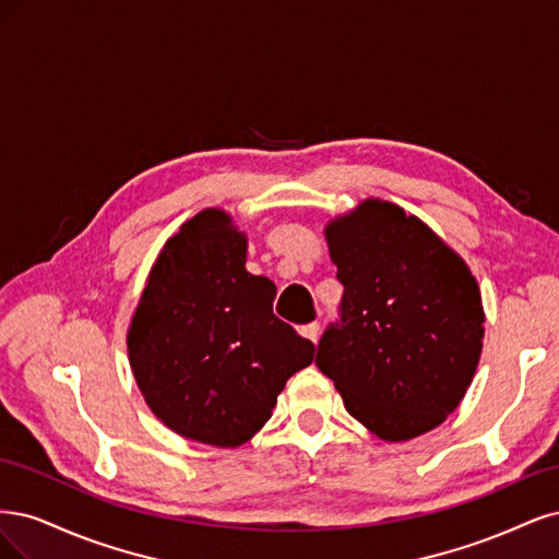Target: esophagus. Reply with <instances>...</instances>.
<instances>
[{
	"instance_id": "34e87169",
	"label": "esophagus",
	"mask_w": 559,
	"mask_h": 559,
	"mask_svg": "<svg viewBox=\"0 0 559 559\" xmlns=\"http://www.w3.org/2000/svg\"><path fill=\"white\" fill-rule=\"evenodd\" d=\"M299 334H301V336H306L309 341H313V344H316L318 336H320V325H318V322H309V325L299 328Z\"/></svg>"
}]
</instances>
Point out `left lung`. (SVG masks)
Listing matches in <instances>:
<instances>
[{
    "mask_svg": "<svg viewBox=\"0 0 559 559\" xmlns=\"http://www.w3.org/2000/svg\"><path fill=\"white\" fill-rule=\"evenodd\" d=\"M325 237L344 297L316 365L376 437H420L474 381L485 332L478 283L423 221L383 200L332 221Z\"/></svg>",
    "mask_w": 559,
    "mask_h": 559,
    "instance_id": "8db88e82",
    "label": "left lung"
}]
</instances>
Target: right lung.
I'll list each match as a JSON object with an SVG mask.
<instances>
[{
  "mask_svg": "<svg viewBox=\"0 0 559 559\" xmlns=\"http://www.w3.org/2000/svg\"><path fill=\"white\" fill-rule=\"evenodd\" d=\"M276 285L246 272V237L221 209L162 248L128 332L130 365L155 416L186 439L234 448L272 418L316 346L274 316Z\"/></svg>",
  "mask_w": 559,
  "mask_h": 559,
  "instance_id": "1",
  "label": "right lung"
}]
</instances>
